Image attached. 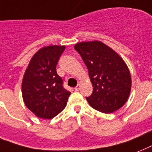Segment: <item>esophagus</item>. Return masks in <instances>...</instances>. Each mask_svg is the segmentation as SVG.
Returning <instances> with one entry per match:
<instances>
[{"mask_svg":"<svg viewBox=\"0 0 152 152\" xmlns=\"http://www.w3.org/2000/svg\"><path fill=\"white\" fill-rule=\"evenodd\" d=\"M80 88H81V86H80L79 84H77V86H76L75 88V90H76V91H78V90H79V89H80Z\"/></svg>","mask_w":152,"mask_h":152,"instance_id":"esophagus-1","label":"esophagus"}]
</instances>
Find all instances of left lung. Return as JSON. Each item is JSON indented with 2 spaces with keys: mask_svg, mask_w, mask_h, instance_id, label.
<instances>
[{
  "mask_svg": "<svg viewBox=\"0 0 152 152\" xmlns=\"http://www.w3.org/2000/svg\"><path fill=\"white\" fill-rule=\"evenodd\" d=\"M87 66L93 93L86 97L96 110L110 113L123 106L130 94L132 79L124 61L118 54L100 41L75 44Z\"/></svg>",
  "mask_w": 152,
  "mask_h": 152,
  "instance_id": "1",
  "label": "left lung"
}]
</instances>
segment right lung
I'll use <instances>...</instances> for the list:
<instances>
[{
  "label": "right lung",
  "mask_w": 152,
  "mask_h": 152,
  "mask_svg": "<svg viewBox=\"0 0 152 152\" xmlns=\"http://www.w3.org/2000/svg\"><path fill=\"white\" fill-rule=\"evenodd\" d=\"M65 46H48L33 55L22 82V96L28 109L39 118L52 119L62 112L70 92L63 87V81L56 66Z\"/></svg>",
  "instance_id": "add662e5"
}]
</instances>
